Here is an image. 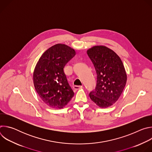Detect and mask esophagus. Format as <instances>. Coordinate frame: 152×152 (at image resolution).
<instances>
[{"instance_id": "esophagus-1", "label": "esophagus", "mask_w": 152, "mask_h": 152, "mask_svg": "<svg viewBox=\"0 0 152 152\" xmlns=\"http://www.w3.org/2000/svg\"><path fill=\"white\" fill-rule=\"evenodd\" d=\"M83 88L82 86H77V85H75L73 86V88L75 90H79V89H81Z\"/></svg>"}]
</instances>
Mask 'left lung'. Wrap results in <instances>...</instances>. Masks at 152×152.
Segmentation results:
<instances>
[{"label":"left lung","instance_id":"1","mask_svg":"<svg viewBox=\"0 0 152 152\" xmlns=\"http://www.w3.org/2000/svg\"><path fill=\"white\" fill-rule=\"evenodd\" d=\"M97 73V85L90 93L91 100L101 108L110 107L121 94L127 81V74L119 56L105 46H94L86 51Z\"/></svg>","mask_w":152,"mask_h":152}]
</instances>
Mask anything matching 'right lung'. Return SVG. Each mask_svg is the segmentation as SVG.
<instances>
[{
    "label": "right lung",
    "instance_id": "obj_1",
    "mask_svg": "<svg viewBox=\"0 0 152 152\" xmlns=\"http://www.w3.org/2000/svg\"><path fill=\"white\" fill-rule=\"evenodd\" d=\"M75 55L74 49L58 43L43 53L36 64L33 73L35 89L50 107L62 109L74 96L64 67Z\"/></svg>",
    "mask_w": 152,
    "mask_h": 152
}]
</instances>
